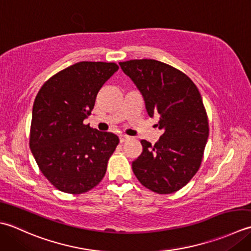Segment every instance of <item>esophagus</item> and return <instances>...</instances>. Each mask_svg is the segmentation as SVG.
Segmentation results:
<instances>
[{
	"label": "esophagus",
	"mask_w": 251,
	"mask_h": 251,
	"mask_svg": "<svg viewBox=\"0 0 251 251\" xmlns=\"http://www.w3.org/2000/svg\"><path fill=\"white\" fill-rule=\"evenodd\" d=\"M129 140H130V136H127V135H120V142H121V143H125V142L129 141Z\"/></svg>",
	"instance_id": "obj_1"
}]
</instances>
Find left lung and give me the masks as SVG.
<instances>
[{
  "label": "left lung",
  "mask_w": 251,
  "mask_h": 251,
  "mask_svg": "<svg viewBox=\"0 0 251 251\" xmlns=\"http://www.w3.org/2000/svg\"><path fill=\"white\" fill-rule=\"evenodd\" d=\"M145 100L150 117L160 115L159 142L141 141L143 152L132 170L143 186L157 194H172L192 180L201 168L209 135L201 95L188 76L155 59L119 63Z\"/></svg>",
  "instance_id": "obj_1"
}]
</instances>
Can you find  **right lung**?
<instances>
[{"instance_id": "right-lung-1", "label": "right lung", "mask_w": 251, "mask_h": 251, "mask_svg": "<svg viewBox=\"0 0 251 251\" xmlns=\"http://www.w3.org/2000/svg\"><path fill=\"white\" fill-rule=\"evenodd\" d=\"M116 63L80 61L60 70L35 96L29 145L40 171L57 190L79 195L103 180L119 137L84 125Z\"/></svg>"}]
</instances>
